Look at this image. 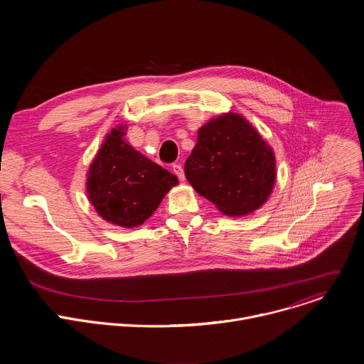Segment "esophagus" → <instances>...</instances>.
<instances>
[{"label":"esophagus","instance_id":"obj_1","mask_svg":"<svg viewBox=\"0 0 364 364\" xmlns=\"http://www.w3.org/2000/svg\"><path fill=\"white\" fill-rule=\"evenodd\" d=\"M173 171H174V174L178 177V180H180V181H183V180H184V170H183L181 164H178V163L173 164Z\"/></svg>","mask_w":364,"mask_h":364}]
</instances>
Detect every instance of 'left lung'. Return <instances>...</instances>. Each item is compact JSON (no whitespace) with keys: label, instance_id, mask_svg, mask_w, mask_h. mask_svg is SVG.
<instances>
[{"label":"left lung","instance_id":"obj_1","mask_svg":"<svg viewBox=\"0 0 364 364\" xmlns=\"http://www.w3.org/2000/svg\"><path fill=\"white\" fill-rule=\"evenodd\" d=\"M184 173L194 190L228 216L259 209L277 177L271 146L243 117L232 112L198 129Z\"/></svg>","mask_w":364,"mask_h":364}]
</instances>
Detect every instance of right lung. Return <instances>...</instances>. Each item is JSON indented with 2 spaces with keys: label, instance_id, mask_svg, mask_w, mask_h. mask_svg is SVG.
<instances>
[{
  "label": "right lung",
  "instance_id": "add662e5",
  "mask_svg": "<svg viewBox=\"0 0 364 364\" xmlns=\"http://www.w3.org/2000/svg\"><path fill=\"white\" fill-rule=\"evenodd\" d=\"M124 128L112 129L102 144L90 164L86 190L100 218L135 228L155 212L178 180L125 142Z\"/></svg>",
  "mask_w": 364,
  "mask_h": 364
}]
</instances>
